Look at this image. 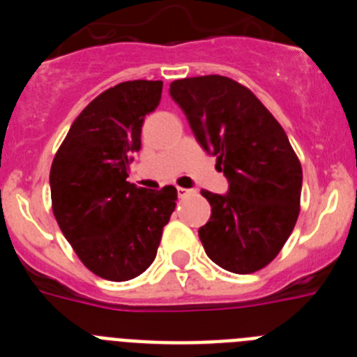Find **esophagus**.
<instances>
[{"label": "esophagus", "instance_id": "1", "mask_svg": "<svg viewBox=\"0 0 357 357\" xmlns=\"http://www.w3.org/2000/svg\"><path fill=\"white\" fill-rule=\"evenodd\" d=\"M176 193H178V197H181V198H184V197H188L189 193H191V189H185V188H176Z\"/></svg>", "mask_w": 357, "mask_h": 357}]
</instances>
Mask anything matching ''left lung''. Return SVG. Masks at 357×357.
Instances as JSON below:
<instances>
[{
	"mask_svg": "<svg viewBox=\"0 0 357 357\" xmlns=\"http://www.w3.org/2000/svg\"><path fill=\"white\" fill-rule=\"evenodd\" d=\"M169 94L229 181L227 195L202 191L211 204L198 230L206 254L232 273L257 272L282 250L301 213V160L284 128L239 82L184 78L172 82Z\"/></svg>",
	"mask_w": 357,
	"mask_h": 357,
	"instance_id": "8db88e82",
	"label": "left lung"
}]
</instances>
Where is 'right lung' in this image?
<instances>
[{"instance_id":"obj_1","label":"right lung","mask_w":357,"mask_h":357,"mask_svg":"<svg viewBox=\"0 0 357 357\" xmlns=\"http://www.w3.org/2000/svg\"><path fill=\"white\" fill-rule=\"evenodd\" d=\"M160 94V80L121 82L103 91L73 121L52 162L56 223L84 266L102 279L141 275L175 211L173 185L157 191L127 182L144 116L157 109Z\"/></svg>"}]
</instances>
